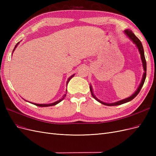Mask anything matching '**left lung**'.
I'll list each match as a JSON object with an SVG mask.
<instances>
[{"label":"left lung","mask_w":156,"mask_h":156,"mask_svg":"<svg viewBox=\"0 0 156 156\" xmlns=\"http://www.w3.org/2000/svg\"><path fill=\"white\" fill-rule=\"evenodd\" d=\"M124 33L127 36V37H129V39L131 40L132 41V42H133L134 44H135L136 47V48H137V49L139 50V53L140 55V58H141V61H142L144 73H143L142 80H141L139 86L137 88V89L136 90V91L133 94H132L131 96L127 98H125V99H124V100L118 101H116V102H114V103H105V102H103V101L99 100V99L97 98L95 96V95H94V94L92 87L91 84H90V90L91 94H92V96H93V98L95 99L96 100H97L98 101L102 103V104L105 105H107V106L119 105L123 104V103H127V102H129V101H131L132 100H133V99H134L136 96H137V94L139 93L140 89L142 88V87L143 86L144 83L145 81L146 76V59H145V56H144V49H143L142 43H141L140 41L137 38V37H136L134 34V33L132 32L131 30H129V29H126V30H124Z\"/></svg>","instance_id":"8db88e82"}]
</instances>
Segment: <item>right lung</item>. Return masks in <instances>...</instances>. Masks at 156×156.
<instances>
[{
    "label": "right lung",
    "instance_id": "right-lung-1",
    "mask_svg": "<svg viewBox=\"0 0 156 156\" xmlns=\"http://www.w3.org/2000/svg\"><path fill=\"white\" fill-rule=\"evenodd\" d=\"M19 44H20V42H18V43L17 44V45L15 46V48H14V49H13V51H15V49H16V48L17 47V45H19ZM74 75H75V74H73L72 75H71V76L68 79V81H67V82H66V87L68 86V83H69V81H70V79H72L73 77H74ZM66 92H67V89H66V94H64V95H63V96L59 100H57L56 101H55V102H54V103H46V104H38V103H32V102H30V103H32V104H34V105H36V106H39V107H50V106H53V105H56V104H58V103H60V101H62L64 99V98L66 97ZM26 101H27V100H25ZM29 102V101H28Z\"/></svg>",
    "mask_w": 156,
    "mask_h": 156
}]
</instances>
